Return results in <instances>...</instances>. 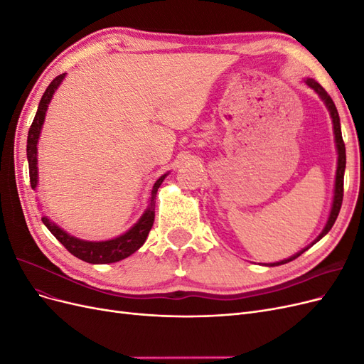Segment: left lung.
Segmentation results:
<instances>
[{
  "label": "left lung",
  "instance_id": "obj_1",
  "mask_svg": "<svg viewBox=\"0 0 364 364\" xmlns=\"http://www.w3.org/2000/svg\"><path fill=\"white\" fill-rule=\"evenodd\" d=\"M306 85L313 87V90L322 97V100L325 102L326 107L329 114H331V118H333V124H334V135H336V142H337V150H338V162H337V174H336V190H334V202H333V209H331V214H329V218L326 222V226L325 229L322 230V234L318 235L316 238L314 243H317L318 240H321L322 237H325L329 230H331L333 225L336 223L337 220V215L340 213V208H341V202H343V176H345V167H346V149H345V142H343V138H341V130H340V118H338V112H337V107L333 102V98L328 95V92L323 90V87L318 85L316 80L313 79H306ZM313 243V245H314ZM311 245V246H313ZM308 249V247H306ZM306 249L301 250L299 253H296V255H293L291 258L289 259H284L281 262H273V264H269V266H279V264H285V262H290L293 259H296L297 257L301 255V253H304Z\"/></svg>",
  "mask_w": 364,
  "mask_h": 364
}]
</instances>
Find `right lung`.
<instances>
[{
	"label": "right lung",
	"instance_id": "add662e5",
	"mask_svg": "<svg viewBox=\"0 0 364 364\" xmlns=\"http://www.w3.org/2000/svg\"><path fill=\"white\" fill-rule=\"evenodd\" d=\"M63 77H65V73L58 75L56 79H54L48 85V87L46 90V92H43L41 102H39V107H38V112L35 115V119H33V123L28 129L27 159H28L31 188H36V185H38V159H36L38 149H36V144H38V138L41 134V127L43 124V118H46V112H47V107H48L51 97H53L54 91L58 90L60 82L63 80ZM165 176L167 174L161 176V178L155 182V185H153L150 206L144 213V215L139 218V222L134 228L127 230L126 234H123L118 238L109 240V241H98V243H95L94 241L92 243V241H83V240H79L75 237H71L70 234L65 232V230H62L59 226L51 223L47 217H42V222L48 228L50 232L65 246V249L82 261L91 262V264H109V262L121 261V259L130 257L134 252H136L147 240V235L153 226V222H155L156 193H158L159 185L162 183Z\"/></svg>",
	"mask_w": 364,
	"mask_h": 364
}]
</instances>
